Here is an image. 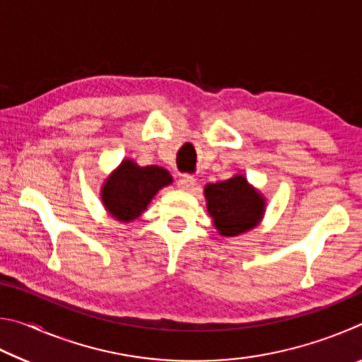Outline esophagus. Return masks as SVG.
<instances>
[{
    "instance_id": "34e87169",
    "label": "esophagus",
    "mask_w": 362,
    "mask_h": 362,
    "mask_svg": "<svg viewBox=\"0 0 362 362\" xmlns=\"http://www.w3.org/2000/svg\"><path fill=\"white\" fill-rule=\"evenodd\" d=\"M177 185H179V188L185 189V192H192L193 187L196 185V179L189 174H183L179 179V182H177Z\"/></svg>"
}]
</instances>
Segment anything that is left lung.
Returning <instances> with one entry per match:
<instances>
[{
	"mask_svg": "<svg viewBox=\"0 0 362 362\" xmlns=\"http://www.w3.org/2000/svg\"><path fill=\"white\" fill-rule=\"evenodd\" d=\"M204 194L207 212L223 236H236L254 228L263 216L265 203L262 196L249 187L246 177L243 175L207 183Z\"/></svg>",
	"mask_w": 362,
	"mask_h": 362,
	"instance_id": "8db88e82",
	"label": "left lung"
}]
</instances>
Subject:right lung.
<instances>
[{
  "instance_id": "add662e5",
  "label": "right lung",
  "mask_w": 362,
  "mask_h": 362,
  "mask_svg": "<svg viewBox=\"0 0 362 362\" xmlns=\"http://www.w3.org/2000/svg\"><path fill=\"white\" fill-rule=\"evenodd\" d=\"M173 183L166 169L158 166L140 168L131 159L121 163L102 189L107 211L121 222H129L145 211L159 188Z\"/></svg>"
}]
</instances>
